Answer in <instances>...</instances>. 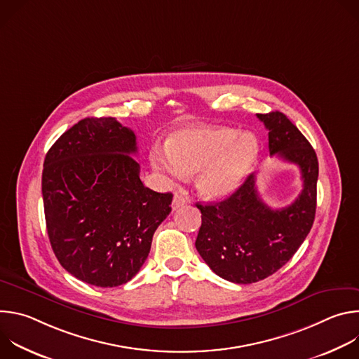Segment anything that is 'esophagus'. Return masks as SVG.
Instances as JSON below:
<instances>
[{
    "instance_id": "esophagus-1",
    "label": "esophagus",
    "mask_w": 359,
    "mask_h": 359,
    "mask_svg": "<svg viewBox=\"0 0 359 359\" xmlns=\"http://www.w3.org/2000/svg\"><path fill=\"white\" fill-rule=\"evenodd\" d=\"M186 203H187V200H186L183 196H180V194H175L173 201H172V209H173V210H177V209L183 208Z\"/></svg>"
}]
</instances>
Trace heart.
Listing matches in <instances>:
<instances>
[{
	"instance_id": "heart-1",
	"label": "heart",
	"mask_w": 359,
	"mask_h": 359,
	"mask_svg": "<svg viewBox=\"0 0 359 359\" xmlns=\"http://www.w3.org/2000/svg\"><path fill=\"white\" fill-rule=\"evenodd\" d=\"M259 155V142L250 132L224 126H189L176 130L165 149L151 153V165L170 182L196 173V189L206 198L231 194L248 175Z\"/></svg>"
}]
</instances>
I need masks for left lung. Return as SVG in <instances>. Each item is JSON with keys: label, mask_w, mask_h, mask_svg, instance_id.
Here are the masks:
<instances>
[{"label": "left lung", "mask_w": 359, "mask_h": 359, "mask_svg": "<svg viewBox=\"0 0 359 359\" xmlns=\"http://www.w3.org/2000/svg\"><path fill=\"white\" fill-rule=\"evenodd\" d=\"M269 130L270 155L299 168L302 190L290 206L271 209L260 198L251 173L227 198L196 206L201 226L196 248L222 278L251 284L280 270L309 236L317 208L316 150L281 112L257 114Z\"/></svg>", "instance_id": "left-lung-1"}]
</instances>
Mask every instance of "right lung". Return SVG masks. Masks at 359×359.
I'll use <instances>...</instances> for the list:
<instances>
[{
  "label": "right lung",
  "instance_id": "add662e5",
  "mask_svg": "<svg viewBox=\"0 0 359 359\" xmlns=\"http://www.w3.org/2000/svg\"><path fill=\"white\" fill-rule=\"evenodd\" d=\"M133 130L115 118H85L46 153L42 198L58 262L95 287L130 281L172 212V193L144 187Z\"/></svg>",
  "mask_w": 359,
  "mask_h": 359
}]
</instances>
